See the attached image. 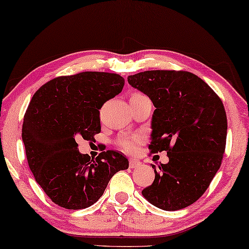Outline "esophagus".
I'll return each instance as SVG.
<instances>
[{"instance_id":"obj_1","label":"esophagus","mask_w":249,"mask_h":249,"mask_svg":"<svg viewBox=\"0 0 249 249\" xmlns=\"http://www.w3.org/2000/svg\"><path fill=\"white\" fill-rule=\"evenodd\" d=\"M140 166H142L141 161L135 160H129V167H131V168H139Z\"/></svg>"}]
</instances>
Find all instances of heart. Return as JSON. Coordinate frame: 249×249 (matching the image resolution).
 Returning <instances> with one entry per match:
<instances>
[{"instance_id":"b5f03b06","label":"heart","mask_w":249,"mask_h":249,"mask_svg":"<svg viewBox=\"0 0 249 249\" xmlns=\"http://www.w3.org/2000/svg\"><path fill=\"white\" fill-rule=\"evenodd\" d=\"M141 96V94H133L132 97ZM139 137H124L121 141V146L126 153H134L137 149V146L140 144Z\"/></svg>"}]
</instances>
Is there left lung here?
I'll return each instance as SVG.
<instances>
[{
	"instance_id": "left-lung-1",
	"label": "left lung",
	"mask_w": 249,
	"mask_h": 249,
	"mask_svg": "<svg viewBox=\"0 0 249 249\" xmlns=\"http://www.w3.org/2000/svg\"><path fill=\"white\" fill-rule=\"evenodd\" d=\"M127 81L156 107L149 148L167 151L169 157L159 169L152 165L155 179L142 195L164 211L187 207L204 194L222 164L227 135L223 102L207 83L185 71H146Z\"/></svg>"
}]
</instances>
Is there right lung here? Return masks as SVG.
Returning <instances> with one entry per match:
<instances>
[{
	"label": "right lung",
	"mask_w": 249,
	"mask_h": 249,
	"mask_svg": "<svg viewBox=\"0 0 249 249\" xmlns=\"http://www.w3.org/2000/svg\"><path fill=\"white\" fill-rule=\"evenodd\" d=\"M118 74L83 72L47 82L34 94L24 115L22 141L36 183L58 206L83 210L104 194L109 179L128 168L116 151L96 159L78 151L75 139L101 132L100 110L124 88Z\"/></svg>",
	"instance_id": "1"
}]
</instances>
